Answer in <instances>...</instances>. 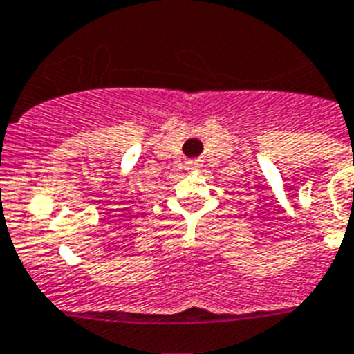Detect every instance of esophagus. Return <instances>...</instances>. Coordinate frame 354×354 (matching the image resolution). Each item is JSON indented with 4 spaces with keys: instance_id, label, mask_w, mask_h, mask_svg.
Instances as JSON below:
<instances>
[{
    "instance_id": "1",
    "label": "esophagus",
    "mask_w": 354,
    "mask_h": 354,
    "mask_svg": "<svg viewBox=\"0 0 354 354\" xmlns=\"http://www.w3.org/2000/svg\"><path fill=\"white\" fill-rule=\"evenodd\" d=\"M186 165H188V170H198V168H201V162H198L197 159L188 160V162H186Z\"/></svg>"
}]
</instances>
